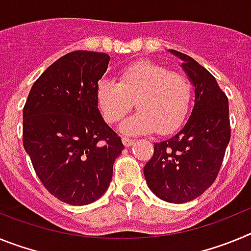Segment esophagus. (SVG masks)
I'll return each instance as SVG.
<instances>
[{
	"instance_id": "1",
	"label": "esophagus",
	"mask_w": 251,
	"mask_h": 251,
	"mask_svg": "<svg viewBox=\"0 0 251 251\" xmlns=\"http://www.w3.org/2000/svg\"><path fill=\"white\" fill-rule=\"evenodd\" d=\"M122 142H123V145L126 146V147H130V146H133L134 145V139H130V138H128V137H123V138H122Z\"/></svg>"
}]
</instances>
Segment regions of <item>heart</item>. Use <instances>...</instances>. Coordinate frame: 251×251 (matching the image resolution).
Instances as JSON below:
<instances>
[{
	"label": "heart",
	"mask_w": 251,
	"mask_h": 251,
	"mask_svg": "<svg viewBox=\"0 0 251 251\" xmlns=\"http://www.w3.org/2000/svg\"><path fill=\"white\" fill-rule=\"evenodd\" d=\"M192 98L194 85L185 74L147 60L122 69L118 81L101 79L95 88V101L106 123L122 121L134 103L139 108L122 124L126 134L175 132L187 118Z\"/></svg>",
	"instance_id": "1"
}]
</instances>
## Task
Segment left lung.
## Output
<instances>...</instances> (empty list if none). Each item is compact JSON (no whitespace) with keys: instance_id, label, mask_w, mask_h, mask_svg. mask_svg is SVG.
I'll return each instance as SVG.
<instances>
[{"instance_id":"left-lung-1","label":"left lung","mask_w":251,"mask_h":251,"mask_svg":"<svg viewBox=\"0 0 251 251\" xmlns=\"http://www.w3.org/2000/svg\"><path fill=\"white\" fill-rule=\"evenodd\" d=\"M195 86L191 117L170 139L154 143L146 182L167 202L195 200L215 182L230 141L229 100L214 75L188 55L171 50Z\"/></svg>"}]
</instances>
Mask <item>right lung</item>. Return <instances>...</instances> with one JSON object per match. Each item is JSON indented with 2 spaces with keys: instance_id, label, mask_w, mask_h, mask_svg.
Segmentation results:
<instances>
[{
  "instance_id": "right-lung-1",
  "label": "right lung",
  "mask_w": 251,
  "mask_h": 251,
  "mask_svg": "<svg viewBox=\"0 0 251 251\" xmlns=\"http://www.w3.org/2000/svg\"><path fill=\"white\" fill-rule=\"evenodd\" d=\"M109 60L95 51L64 55L40 75L24 106V148L46 190L69 205L98 200L124 150L95 101Z\"/></svg>"
}]
</instances>
